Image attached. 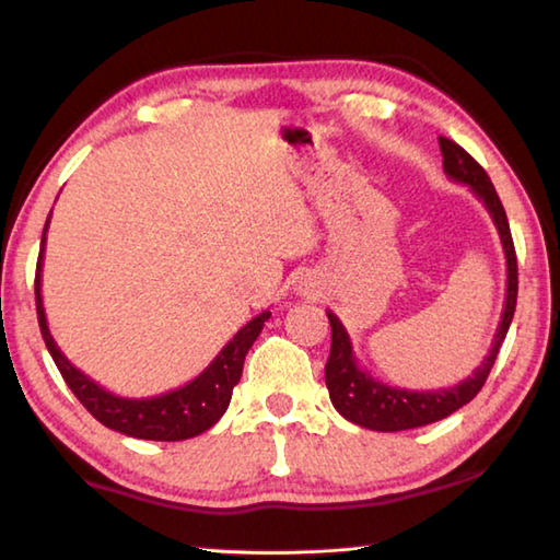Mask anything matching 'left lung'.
<instances>
[{
    "label": "left lung",
    "mask_w": 560,
    "mask_h": 560,
    "mask_svg": "<svg viewBox=\"0 0 560 560\" xmlns=\"http://www.w3.org/2000/svg\"><path fill=\"white\" fill-rule=\"evenodd\" d=\"M442 150V167L450 179L459 185H467L477 200L487 207V212L494 222L501 246H504L506 257V301L504 311H501V320L494 334V343H491L489 355L481 360L479 368H474L467 381H462L452 387H440V390H405V387L385 385L365 371L358 363L353 353V343L346 326L340 324L336 314H328L330 320V355L326 363V387L336 410L346 417L348 422L360 424L365 430L375 432H400L422 428V424L438 422L457 412L459 407L467 405L477 397L481 385L494 368V360L499 355V348L504 343L506 330L511 326L516 311V293H518V269H516V252L514 240H511L509 220L501 205L494 185H491L489 175L485 173L477 160H474L467 150L459 148L450 138H440Z\"/></svg>",
    "instance_id": "1"
}]
</instances>
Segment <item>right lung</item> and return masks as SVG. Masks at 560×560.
Wrapping results in <instances>:
<instances>
[{
	"mask_svg": "<svg viewBox=\"0 0 560 560\" xmlns=\"http://www.w3.org/2000/svg\"><path fill=\"white\" fill-rule=\"evenodd\" d=\"M51 220V214H49ZM49 220L44 224L42 234V252L36 261V316H39V328L44 343L49 348L56 368L63 375L66 385L79 397L81 405L96 417L108 430L136 440H155V442H179L189 440L210 430L212 424L226 412L232 400L234 385L240 383L244 358L259 338L264 324H267L271 311L254 316L249 324L236 330L232 340L214 355V360L205 371L175 390L160 393L153 397H122L101 387L93 377L81 373L69 358L61 353L56 340L46 324L44 299H42V264H44V246L46 232H49Z\"/></svg>",
	"mask_w": 560,
	"mask_h": 560,
	"instance_id": "add662e5",
	"label": "right lung"
}]
</instances>
